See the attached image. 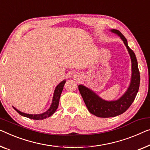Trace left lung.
Returning a JSON list of instances; mask_svg holds the SVG:
<instances>
[{"mask_svg":"<svg viewBox=\"0 0 150 150\" xmlns=\"http://www.w3.org/2000/svg\"><path fill=\"white\" fill-rule=\"evenodd\" d=\"M110 32L117 34L123 42L131 61V81L126 91L118 99L108 101L100 98L94 91L83 85L78 86L79 90L89 112L100 118L114 117L124 113L134 101L139 88L140 75L137 61L133 51L129 48L127 40L120 31L115 29Z\"/></svg>","mask_w":150,"mask_h":150,"instance_id":"obj_1","label":"left lung"}]
</instances>
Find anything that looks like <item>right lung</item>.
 Wrapping results in <instances>:
<instances>
[{"label":"right lung","mask_w":150,"mask_h":150,"mask_svg":"<svg viewBox=\"0 0 150 150\" xmlns=\"http://www.w3.org/2000/svg\"><path fill=\"white\" fill-rule=\"evenodd\" d=\"M65 83H66V80H63V81H62L59 84L57 85V86L56 87L54 91L52 104H51L50 108L43 113L32 115V114H27L25 112H23L17 110V109L16 108H15L14 106H13V108H14L20 115L27 118H30V119L43 120L48 117H50L55 112L56 110H57L58 106H59V104L60 97H61V93L62 91V89H63V87L64 86V84H65Z\"/></svg>","instance_id":"add662e5"}]
</instances>
